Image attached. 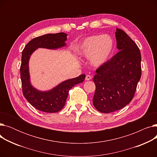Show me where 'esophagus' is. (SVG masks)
Wrapping results in <instances>:
<instances>
[{"instance_id":"1","label":"esophagus","mask_w":157,"mask_h":157,"mask_svg":"<svg viewBox=\"0 0 157 157\" xmlns=\"http://www.w3.org/2000/svg\"><path fill=\"white\" fill-rule=\"evenodd\" d=\"M92 79V76H90V75H86V78H85V80L86 81H89Z\"/></svg>"}]
</instances>
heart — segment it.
Segmentation results:
<instances>
[{"label":"heart","mask_w":157,"mask_h":157,"mask_svg":"<svg viewBox=\"0 0 157 157\" xmlns=\"http://www.w3.org/2000/svg\"><path fill=\"white\" fill-rule=\"evenodd\" d=\"M113 49L114 41L110 36H92L80 43L78 54L85 59H90L94 67H101L108 61Z\"/></svg>","instance_id":"1"}]
</instances>
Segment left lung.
<instances>
[{"mask_svg":"<svg viewBox=\"0 0 157 157\" xmlns=\"http://www.w3.org/2000/svg\"><path fill=\"white\" fill-rule=\"evenodd\" d=\"M120 51L96 70L94 77L95 108L101 113L120 110L132 100L141 76V56L138 46L127 34L117 29Z\"/></svg>","mask_w":157,"mask_h":157,"instance_id":"1","label":"left lung"}]
</instances>
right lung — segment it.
<instances>
[{"instance_id":"obj_1","label":"right lung","mask_w":157,"mask_h":157,"mask_svg":"<svg viewBox=\"0 0 157 157\" xmlns=\"http://www.w3.org/2000/svg\"><path fill=\"white\" fill-rule=\"evenodd\" d=\"M67 34L60 32L47 34L32 39L22 52L20 76L23 94L28 102L34 108L45 113H56L65 104L69 91L77 84L83 82L85 74L62 81L47 91H41L32 86L29 72V60L32 54L38 48L56 49L66 46Z\"/></svg>"}]
</instances>
